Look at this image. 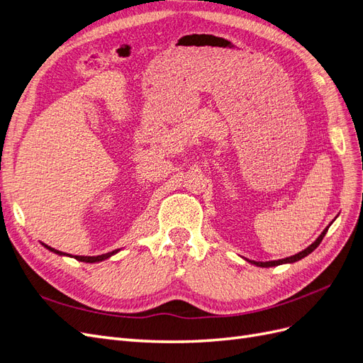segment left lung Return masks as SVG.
Wrapping results in <instances>:
<instances>
[{"instance_id": "8db88e82", "label": "left lung", "mask_w": 363, "mask_h": 363, "mask_svg": "<svg viewBox=\"0 0 363 363\" xmlns=\"http://www.w3.org/2000/svg\"><path fill=\"white\" fill-rule=\"evenodd\" d=\"M327 230H328V227L324 230V232L320 235V238H318L315 242L312 244V245H309L307 247L306 250H303V251H300L298 255H295V256H291V257H286V259H280V260H271V262H255V260H248V262H251V263H255V265H257V267H262V268H269V267H277V265H281V263H294V262H296V260H300V259H303V257H306L307 255H311V252L321 244V240H323V238L325 236V233H327Z\"/></svg>"}]
</instances>
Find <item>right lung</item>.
Returning a JSON list of instances; mask_svg holds the SVG:
<instances>
[{
  "label": "right lung",
  "mask_w": 363,
  "mask_h": 363,
  "mask_svg": "<svg viewBox=\"0 0 363 363\" xmlns=\"http://www.w3.org/2000/svg\"><path fill=\"white\" fill-rule=\"evenodd\" d=\"M50 251H54L56 252V255H60V256H65L67 255V252H62V251H59V250H54V248H51V247H48V245H45ZM116 251H112V252H106V255H101V256H74L77 260H80V262H87V263H94V262H101V260H104V259H107V257H111L112 255H115ZM68 256H71V255H68Z\"/></svg>",
  "instance_id": "1"
}]
</instances>
